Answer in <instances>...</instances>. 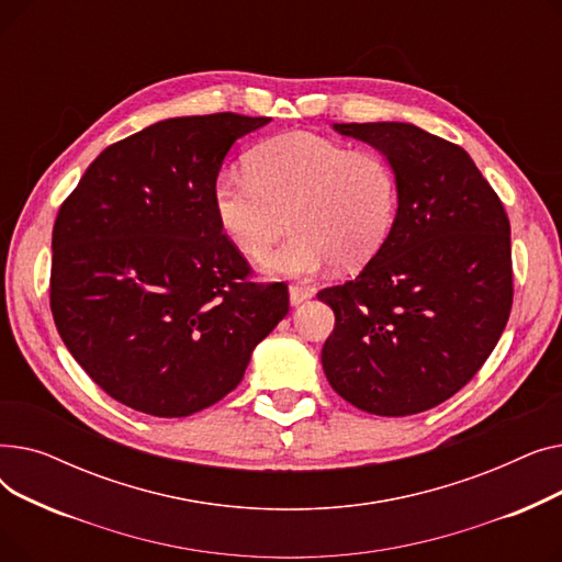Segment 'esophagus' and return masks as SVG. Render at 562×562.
I'll return each mask as SVG.
<instances>
[{"instance_id": "1", "label": "esophagus", "mask_w": 562, "mask_h": 562, "mask_svg": "<svg viewBox=\"0 0 562 562\" xmlns=\"http://www.w3.org/2000/svg\"><path fill=\"white\" fill-rule=\"evenodd\" d=\"M314 296V291L310 286H303V284H291L289 286V303L291 307H299L301 303L310 301Z\"/></svg>"}]
</instances>
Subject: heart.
<instances>
[{
	"instance_id": "obj_1",
	"label": "heart",
	"mask_w": 562,
	"mask_h": 562,
	"mask_svg": "<svg viewBox=\"0 0 562 562\" xmlns=\"http://www.w3.org/2000/svg\"><path fill=\"white\" fill-rule=\"evenodd\" d=\"M248 168L218 172L214 212L227 241L250 259L269 252L289 221V239L261 263L273 278H310L333 261L352 269L394 225L396 172L375 150L289 132L257 145Z\"/></svg>"
}]
</instances>
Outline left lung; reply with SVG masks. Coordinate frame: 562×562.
Wrapping results in <instances>:
<instances>
[{"label": "left lung", "mask_w": 562, "mask_h": 562, "mask_svg": "<svg viewBox=\"0 0 562 562\" xmlns=\"http://www.w3.org/2000/svg\"><path fill=\"white\" fill-rule=\"evenodd\" d=\"M333 130L392 164L398 206L360 276L318 291L335 312L323 371L344 401L371 415H417L462 390L506 328L510 221L460 145L409 123Z\"/></svg>", "instance_id": "1"}]
</instances>
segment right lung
<instances>
[{
	"mask_svg": "<svg viewBox=\"0 0 562 562\" xmlns=\"http://www.w3.org/2000/svg\"><path fill=\"white\" fill-rule=\"evenodd\" d=\"M271 117L182 115L109 145L52 232L54 323L111 398L189 417L239 385L289 312L223 234L212 189L225 155Z\"/></svg>",
	"mask_w": 562,
	"mask_h": 562,
	"instance_id": "obj_1",
	"label": "right lung"
}]
</instances>
